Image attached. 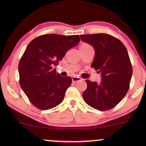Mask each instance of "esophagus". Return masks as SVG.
I'll return each instance as SVG.
<instances>
[{"mask_svg":"<svg viewBox=\"0 0 146 146\" xmlns=\"http://www.w3.org/2000/svg\"><path fill=\"white\" fill-rule=\"evenodd\" d=\"M81 78L79 77H77V76H74L72 78V80L73 82H78L80 80H81Z\"/></svg>","mask_w":146,"mask_h":146,"instance_id":"1","label":"esophagus"}]
</instances>
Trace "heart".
Segmentation results:
<instances>
[{
  "label": "heart",
  "mask_w": 146,
  "mask_h": 146,
  "mask_svg": "<svg viewBox=\"0 0 146 146\" xmlns=\"http://www.w3.org/2000/svg\"><path fill=\"white\" fill-rule=\"evenodd\" d=\"M89 44H88L86 43H83L82 44L80 45V48H82V47H87V46H89Z\"/></svg>",
  "instance_id": "heart-1"
}]
</instances>
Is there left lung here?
Returning <instances> with one entry per match:
<instances>
[{
  "instance_id": "left-lung-1",
  "label": "left lung",
  "mask_w": 146,
  "mask_h": 146,
  "mask_svg": "<svg viewBox=\"0 0 146 146\" xmlns=\"http://www.w3.org/2000/svg\"><path fill=\"white\" fill-rule=\"evenodd\" d=\"M82 40L91 44L95 56L91 67L102 76V82L86 80L87 88L82 94L84 100L100 111L115 107L126 94L132 75V66L123 44L108 34L80 35Z\"/></svg>"
}]
</instances>
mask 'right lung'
I'll return each mask as SVG.
<instances>
[{
  "label": "right lung",
  "instance_id": "add662e5",
  "mask_svg": "<svg viewBox=\"0 0 146 146\" xmlns=\"http://www.w3.org/2000/svg\"><path fill=\"white\" fill-rule=\"evenodd\" d=\"M78 35H44L27 46L19 64L20 85L30 102L42 110L57 106L71 85L70 77L61 76L53 68L68 50L80 42Z\"/></svg>",
  "mask_w": 146,
  "mask_h": 146
}]
</instances>
